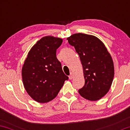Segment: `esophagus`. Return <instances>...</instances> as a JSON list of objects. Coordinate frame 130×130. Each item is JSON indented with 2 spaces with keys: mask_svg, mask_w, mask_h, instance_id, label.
Instances as JSON below:
<instances>
[{
  "mask_svg": "<svg viewBox=\"0 0 130 130\" xmlns=\"http://www.w3.org/2000/svg\"><path fill=\"white\" fill-rule=\"evenodd\" d=\"M73 77L74 75H73V73H70V75H69V78H70V80H72L73 78Z\"/></svg>",
  "mask_w": 130,
  "mask_h": 130,
  "instance_id": "34e87169",
  "label": "esophagus"
}]
</instances>
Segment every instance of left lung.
I'll return each instance as SVG.
<instances>
[{
  "label": "left lung",
  "mask_w": 130,
  "mask_h": 130,
  "mask_svg": "<svg viewBox=\"0 0 130 130\" xmlns=\"http://www.w3.org/2000/svg\"><path fill=\"white\" fill-rule=\"evenodd\" d=\"M67 40L74 47L83 66L85 83L78 92L90 101L100 100L109 92L114 77L110 54L104 43L93 35L78 33Z\"/></svg>",
  "instance_id": "obj_1"
}]
</instances>
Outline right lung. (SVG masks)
I'll return each mask as SVG.
<instances>
[{"label": "right lung", "instance_id": "add662e5", "mask_svg": "<svg viewBox=\"0 0 130 130\" xmlns=\"http://www.w3.org/2000/svg\"><path fill=\"white\" fill-rule=\"evenodd\" d=\"M62 41L52 36L42 38L31 48L24 62L21 70L24 87L38 103L53 100L68 79L56 57V50Z\"/></svg>", "mask_w": 130, "mask_h": 130}]
</instances>
